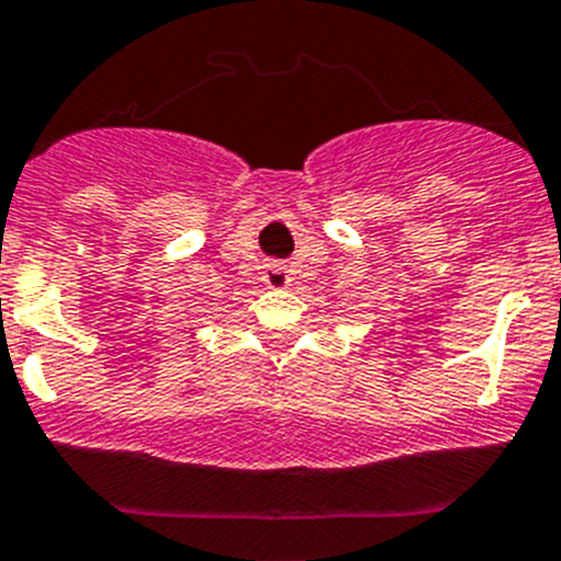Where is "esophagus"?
Segmentation results:
<instances>
[{
	"instance_id": "obj_1",
	"label": "esophagus",
	"mask_w": 561,
	"mask_h": 561,
	"mask_svg": "<svg viewBox=\"0 0 561 561\" xmlns=\"http://www.w3.org/2000/svg\"><path fill=\"white\" fill-rule=\"evenodd\" d=\"M262 279H265V285H271V287H287L290 285V279H294V276H290V271H287L285 265H267L265 267V274H262Z\"/></svg>"
}]
</instances>
